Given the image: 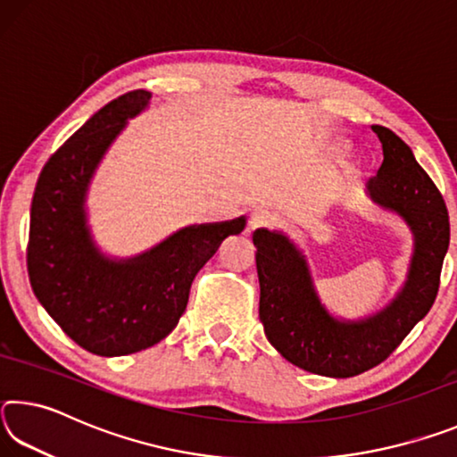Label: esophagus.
Masks as SVG:
<instances>
[{"label": "esophagus", "mask_w": 457, "mask_h": 457, "mask_svg": "<svg viewBox=\"0 0 457 457\" xmlns=\"http://www.w3.org/2000/svg\"><path fill=\"white\" fill-rule=\"evenodd\" d=\"M274 221V215L270 213L268 210H256L252 212L250 215V229H262V228H268L270 223Z\"/></svg>", "instance_id": "esophagus-1"}]
</instances>
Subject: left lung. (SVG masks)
<instances>
[{"instance_id":"obj_1","label":"left lung","mask_w":457,"mask_h":457,"mask_svg":"<svg viewBox=\"0 0 457 457\" xmlns=\"http://www.w3.org/2000/svg\"><path fill=\"white\" fill-rule=\"evenodd\" d=\"M373 133L383 163L369 177L367 195L399 215L413 236L407 278L395 298L362 319H340L322 303L304 252L278 229L253 231L260 280V320L270 345L308 373L346 378L377 367L433 306L450 245L442 193L403 138L381 125Z\"/></svg>"}]
</instances>
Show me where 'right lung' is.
Segmentation results:
<instances>
[{"instance_id": "obj_1", "label": "right lung", "mask_w": 457, "mask_h": 457, "mask_svg": "<svg viewBox=\"0 0 457 457\" xmlns=\"http://www.w3.org/2000/svg\"><path fill=\"white\" fill-rule=\"evenodd\" d=\"M130 90L84 122L44 165L29 212L28 274L36 298L76 345L100 357L149 349L171 332L193 278L245 218L197 223L130 258L100 250L88 223V191L104 154L151 103Z\"/></svg>"}]
</instances>
